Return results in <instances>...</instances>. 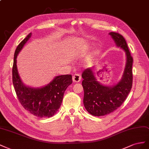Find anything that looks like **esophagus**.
I'll return each mask as SVG.
<instances>
[{
	"instance_id": "1",
	"label": "esophagus",
	"mask_w": 149,
	"mask_h": 149,
	"mask_svg": "<svg viewBox=\"0 0 149 149\" xmlns=\"http://www.w3.org/2000/svg\"><path fill=\"white\" fill-rule=\"evenodd\" d=\"M72 80L74 82H79L81 80V76H80L79 74H75L72 77Z\"/></svg>"
}]
</instances>
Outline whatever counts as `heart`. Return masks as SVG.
<instances>
[{
    "instance_id": "1",
    "label": "heart",
    "mask_w": 149,
    "mask_h": 149,
    "mask_svg": "<svg viewBox=\"0 0 149 149\" xmlns=\"http://www.w3.org/2000/svg\"><path fill=\"white\" fill-rule=\"evenodd\" d=\"M86 52L85 47H77L75 48L72 52V56L73 57H79Z\"/></svg>"
}]
</instances>
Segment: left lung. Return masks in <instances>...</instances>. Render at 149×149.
I'll return each instance as SVG.
<instances>
[{
    "label": "left lung",
    "instance_id": "1",
    "mask_svg": "<svg viewBox=\"0 0 149 149\" xmlns=\"http://www.w3.org/2000/svg\"><path fill=\"white\" fill-rule=\"evenodd\" d=\"M116 45L125 51L127 62L121 80L113 86H106L97 81L92 68L85 70L82 74L84 91V105L87 111L94 116H104L118 109L123 104L132 86L133 58L122 35L110 32Z\"/></svg>",
    "mask_w": 149,
    "mask_h": 149
}]
</instances>
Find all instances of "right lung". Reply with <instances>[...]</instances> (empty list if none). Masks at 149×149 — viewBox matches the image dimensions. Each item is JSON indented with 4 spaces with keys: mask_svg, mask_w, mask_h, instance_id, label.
I'll return each instance as SVG.
<instances>
[{
    "mask_svg": "<svg viewBox=\"0 0 149 149\" xmlns=\"http://www.w3.org/2000/svg\"><path fill=\"white\" fill-rule=\"evenodd\" d=\"M29 34L16 48L12 67V82L19 101L30 113L39 117H50L60 108L66 88L72 83L71 75L56 76L52 81L40 88L26 86L21 80L17 67V57L31 38Z\"/></svg>",
    "mask_w": 149,
    "mask_h": 149,
    "instance_id": "right-lung-1",
    "label": "right lung"
}]
</instances>
